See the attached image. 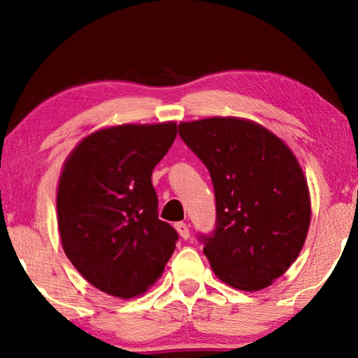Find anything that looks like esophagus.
<instances>
[{
	"label": "esophagus",
	"mask_w": 358,
	"mask_h": 358,
	"mask_svg": "<svg viewBox=\"0 0 358 358\" xmlns=\"http://www.w3.org/2000/svg\"><path fill=\"white\" fill-rule=\"evenodd\" d=\"M175 229H177V232L180 234V237L183 240H187L189 238V226H187L186 222H177L175 224Z\"/></svg>",
	"instance_id": "obj_1"
}]
</instances>
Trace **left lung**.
Wrapping results in <instances>:
<instances>
[{
	"mask_svg": "<svg viewBox=\"0 0 358 358\" xmlns=\"http://www.w3.org/2000/svg\"><path fill=\"white\" fill-rule=\"evenodd\" d=\"M178 132L213 181L216 229L202 238L215 275L245 292L268 287L299 257L311 222L310 189L292 150L237 117L183 121Z\"/></svg>",
	"mask_w": 358,
	"mask_h": 358,
	"instance_id": "1",
	"label": "left lung"
}]
</instances>
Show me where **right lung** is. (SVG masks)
Listing matches in <instances>:
<instances>
[{
    "label": "right lung",
    "instance_id": "1",
    "mask_svg": "<svg viewBox=\"0 0 358 358\" xmlns=\"http://www.w3.org/2000/svg\"><path fill=\"white\" fill-rule=\"evenodd\" d=\"M177 137V123L94 131L66 159L57 189L64 254L94 287L118 299L147 292L178 234L157 217L151 172Z\"/></svg>",
    "mask_w": 358,
    "mask_h": 358
}]
</instances>
